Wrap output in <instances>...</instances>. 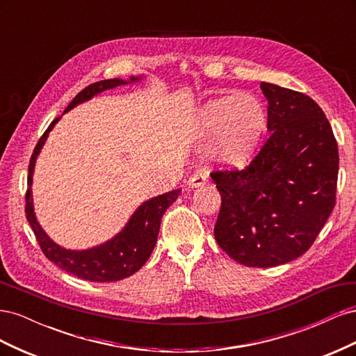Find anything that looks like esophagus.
I'll return each instance as SVG.
<instances>
[{
	"mask_svg": "<svg viewBox=\"0 0 356 356\" xmlns=\"http://www.w3.org/2000/svg\"><path fill=\"white\" fill-rule=\"evenodd\" d=\"M207 181H208V179H207V175L200 174V172H197V174L190 177V179H188V187H190V188L203 187L204 184H207Z\"/></svg>",
	"mask_w": 356,
	"mask_h": 356,
	"instance_id": "34e87169",
	"label": "esophagus"
}]
</instances>
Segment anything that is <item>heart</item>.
<instances>
[{"label": "heart", "instance_id": "1", "mask_svg": "<svg viewBox=\"0 0 356 356\" xmlns=\"http://www.w3.org/2000/svg\"><path fill=\"white\" fill-rule=\"evenodd\" d=\"M195 129L202 139L218 136L211 148L217 163L239 168L254 157L261 143L267 129V111L252 93L222 96L200 106Z\"/></svg>", "mask_w": 356, "mask_h": 356}]
</instances>
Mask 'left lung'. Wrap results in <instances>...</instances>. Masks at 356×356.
Masks as SVG:
<instances>
[{"mask_svg": "<svg viewBox=\"0 0 356 356\" xmlns=\"http://www.w3.org/2000/svg\"><path fill=\"white\" fill-rule=\"evenodd\" d=\"M270 138L243 170L212 172L221 195L215 241L234 261L275 267L315 242L336 204L339 148L307 95L261 83Z\"/></svg>", "mask_w": 356, "mask_h": 356, "instance_id": "1", "label": "left lung"}]
</instances>
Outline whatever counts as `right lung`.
Listing matches in <instances>:
<instances>
[{"instance_id": "right-lung-1", "label": "right lung", "mask_w": 356, "mask_h": 356, "mask_svg": "<svg viewBox=\"0 0 356 356\" xmlns=\"http://www.w3.org/2000/svg\"><path fill=\"white\" fill-rule=\"evenodd\" d=\"M144 77L145 75H132V77H129V80L111 79L93 83L75 96L71 104L67 106V110L63 111V114L86 101H90L93 96L105 90L115 89L118 86L138 83ZM59 120L60 117L55 118L50 123L47 131L38 141L29 161L26 193L28 222L35 234L42 252H44V255L51 263L60 267L62 270L90 282L122 281V279L136 273L145 264L149 255H152L157 242L161 217H163L165 211L170 204L178 199L181 188L168 191L165 195L143 202L131 215V218L124 224V227L110 241L88 248V250H67V248L60 246L55 241H51L50 236L42 230L37 220L34 211V199H32V178H34L37 159L47 141L50 131Z\"/></svg>"}]
</instances>
